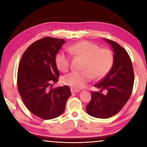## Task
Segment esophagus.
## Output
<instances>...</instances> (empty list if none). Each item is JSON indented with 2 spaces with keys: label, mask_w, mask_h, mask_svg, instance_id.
<instances>
[{
  "label": "esophagus",
  "mask_w": 147,
  "mask_h": 147,
  "mask_svg": "<svg viewBox=\"0 0 147 147\" xmlns=\"http://www.w3.org/2000/svg\"><path fill=\"white\" fill-rule=\"evenodd\" d=\"M71 92L72 94H74V93H76V92H79L80 90L75 89V88H71Z\"/></svg>",
  "instance_id": "esophagus-1"
}]
</instances>
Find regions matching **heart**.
Wrapping results in <instances>:
<instances>
[{
    "mask_svg": "<svg viewBox=\"0 0 147 147\" xmlns=\"http://www.w3.org/2000/svg\"><path fill=\"white\" fill-rule=\"evenodd\" d=\"M72 55L84 60L82 71H72L64 76L62 82L75 89L84 88L92 77L100 80L111 70L114 61V53L108 48H100L97 44L88 41L74 43L68 47ZM55 65L62 72H67L70 67V58L63 52H59L55 57Z\"/></svg>",
    "mask_w": 147,
    "mask_h": 147,
    "instance_id": "b5f03b06",
    "label": "heart"
}]
</instances>
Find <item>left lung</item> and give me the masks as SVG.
<instances>
[{"label": "left lung", "instance_id": "obj_1", "mask_svg": "<svg viewBox=\"0 0 147 147\" xmlns=\"http://www.w3.org/2000/svg\"><path fill=\"white\" fill-rule=\"evenodd\" d=\"M104 39L113 49L114 64L109 73L94 85L99 91L92 92L91 100L86 106L87 113L98 118H110L122 109L131 96L134 78L127 51L116 42Z\"/></svg>", "mask_w": 147, "mask_h": 147}]
</instances>
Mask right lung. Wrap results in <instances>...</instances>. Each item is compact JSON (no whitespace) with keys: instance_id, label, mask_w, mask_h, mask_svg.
I'll list each match as a JSON object with an SVG mask.
<instances>
[{"instance_id":"right-lung-1","label":"right lung","mask_w":147,"mask_h":147,"mask_svg":"<svg viewBox=\"0 0 147 147\" xmlns=\"http://www.w3.org/2000/svg\"><path fill=\"white\" fill-rule=\"evenodd\" d=\"M65 43L63 39L46 37L32 43L22 55L17 72V88L26 107L44 120L64 112L71 95L67 86L53 88L59 72L55 57Z\"/></svg>"}]
</instances>
